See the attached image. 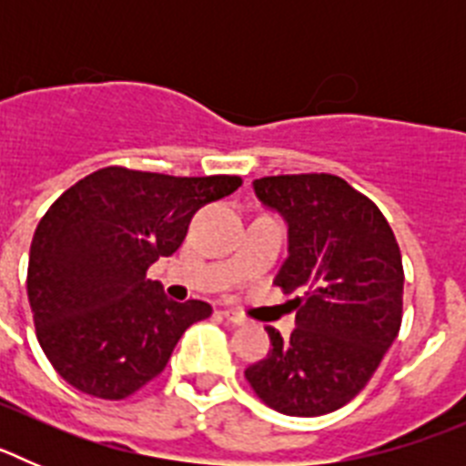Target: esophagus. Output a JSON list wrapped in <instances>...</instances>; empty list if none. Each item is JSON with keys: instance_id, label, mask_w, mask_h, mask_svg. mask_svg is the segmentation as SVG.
Segmentation results:
<instances>
[{"instance_id": "esophagus-1", "label": "esophagus", "mask_w": 466, "mask_h": 466, "mask_svg": "<svg viewBox=\"0 0 466 466\" xmlns=\"http://www.w3.org/2000/svg\"><path fill=\"white\" fill-rule=\"evenodd\" d=\"M221 315H224L226 322L233 324V327H245V324L249 322L245 315H240V312H236V310H228V308H226V310H221Z\"/></svg>"}]
</instances>
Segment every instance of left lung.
Instances as JSON below:
<instances>
[{
  "label": "left lung",
  "instance_id": "1",
  "mask_svg": "<svg viewBox=\"0 0 466 466\" xmlns=\"http://www.w3.org/2000/svg\"><path fill=\"white\" fill-rule=\"evenodd\" d=\"M258 200L289 226V257L275 284L291 303L296 329L245 371L266 406L284 415L331 413L357 397L397 339L403 266L397 238L373 203L327 172L261 177Z\"/></svg>",
  "mask_w": 466,
  "mask_h": 466
}]
</instances>
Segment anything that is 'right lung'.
Wrapping results in <instances>:
<instances>
[{"label":"right lung","mask_w":466,"mask_h":466,"mask_svg":"<svg viewBox=\"0 0 466 466\" xmlns=\"http://www.w3.org/2000/svg\"><path fill=\"white\" fill-rule=\"evenodd\" d=\"M240 184L236 175L109 166L48 208L32 238L27 299L36 340L63 380L118 401L166 369L182 333L212 308L167 299L147 270L179 249L196 209Z\"/></svg>","instance_id":"add662e5"}]
</instances>
